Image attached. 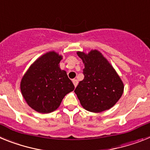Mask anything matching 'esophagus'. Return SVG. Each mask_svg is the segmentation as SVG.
Listing matches in <instances>:
<instances>
[{"mask_svg":"<svg viewBox=\"0 0 150 150\" xmlns=\"http://www.w3.org/2000/svg\"><path fill=\"white\" fill-rule=\"evenodd\" d=\"M73 83H74V86L76 87V86L78 85V80L76 79H73Z\"/></svg>","mask_w":150,"mask_h":150,"instance_id":"esophagus-1","label":"esophagus"}]
</instances>
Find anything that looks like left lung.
<instances>
[{
  "instance_id": "left-lung-1",
  "label": "left lung",
  "mask_w": 150,
  "mask_h": 150,
  "mask_svg": "<svg viewBox=\"0 0 150 150\" xmlns=\"http://www.w3.org/2000/svg\"><path fill=\"white\" fill-rule=\"evenodd\" d=\"M83 60L84 79L74 90L83 108L93 112L109 110L120 100L124 86L113 67L100 52H77Z\"/></svg>"
}]
</instances>
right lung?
I'll list each match as a JSON object with an SVG mask.
<instances>
[{
    "mask_svg": "<svg viewBox=\"0 0 150 150\" xmlns=\"http://www.w3.org/2000/svg\"><path fill=\"white\" fill-rule=\"evenodd\" d=\"M62 57L50 52L36 61L21 81V91L27 104L37 112H51L74 89L66 71L59 67Z\"/></svg>",
    "mask_w": 150,
    "mask_h": 150,
    "instance_id": "1",
    "label": "right lung"
}]
</instances>
